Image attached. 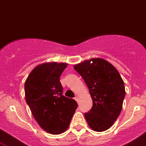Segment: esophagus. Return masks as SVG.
I'll use <instances>...</instances> for the list:
<instances>
[{
    "instance_id": "esophagus-1",
    "label": "esophagus",
    "mask_w": 146,
    "mask_h": 146,
    "mask_svg": "<svg viewBox=\"0 0 146 146\" xmlns=\"http://www.w3.org/2000/svg\"><path fill=\"white\" fill-rule=\"evenodd\" d=\"M74 100H75V101L78 102V96H75L74 98Z\"/></svg>"
}]
</instances>
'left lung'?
Instances as JSON below:
<instances>
[{
  "mask_svg": "<svg viewBox=\"0 0 146 146\" xmlns=\"http://www.w3.org/2000/svg\"><path fill=\"white\" fill-rule=\"evenodd\" d=\"M93 100V106L84 117L90 128L97 132L108 130L121 113L125 91L124 82L111 64L93 58L76 64Z\"/></svg>",
  "mask_w": 146,
  "mask_h": 146,
  "instance_id": "left-lung-1",
  "label": "left lung"
}]
</instances>
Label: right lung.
Instances as JSON below:
<instances>
[{
  "mask_svg": "<svg viewBox=\"0 0 146 146\" xmlns=\"http://www.w3.org/2000/svg\"><path fill=\"white\" fill-rule=\"evenodd\" d=\"M67 64L44 63L30 73L25 83V100L43 130L59 135L68 128L78 108L76 101L62 95L60 78Z\"/></svg>",
  "mask_w": 146,
  "mask_h": 146,
  "instance_id": "add662e5",
  "label": "right lung"
}]
</instances>
